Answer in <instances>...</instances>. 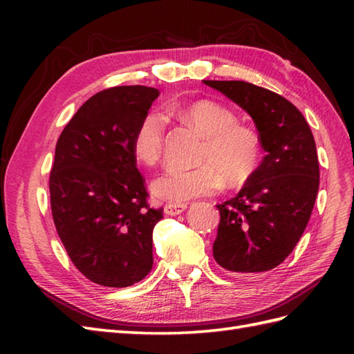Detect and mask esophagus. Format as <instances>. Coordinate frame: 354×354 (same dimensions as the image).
I'll return each instance as SVG.
<instances>
[{"label": "esophagus", "instance_id": "1", "mask_svg": "<svg viewBox=\"0 0 354 354\" xmlns=\"http://www.w3.org/2000/svg\"><path fill=\"white\" fill-rule=\"evenodd\" d=\"M185 208H187L185 204H167L164 207V213L167 216H176L185 212Z\"/></svg>", "mask_w": 354, "mask_h": 354}]
</instances>
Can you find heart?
Masks as SVG:
<instances>
[{
    "instance_id": "b5f03b06",
    "label": "heart",
    "mask_w": 354,
    "mask_h": 354,
    "mask_svg": "<svg viewBox=\"0 0 354 354\" xmlns=\"http://www.w3.org/2000/svg\"><path fill=\"white\" fill-rule=\"evenodd\" d=\"M170 114L181 118L207 137L196 169L171 165L155 179L152 192L167 202H187L208 196L228 185H243L260 162V138L250 127L239 126L237 117L213 102L170 104ZM165 118L158 111L142 117L133 135V152L142 162L155 165L164 153Z\"/></svg>"
}]
</instances>
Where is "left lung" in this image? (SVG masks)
I'll return each instance as SVG.
<instances>
[{"label":"left lung","mask_w":354,"mask_h":354,"mask_svg":"<svg viewBox=\"0 0 354 354\" xmlns=\"http://www.w3.org/2000/svg\"><path fill=\"white\" fill-rule=\"evenodd\" d=\"M243 108L265 158L243 189L217 205L214 260L234 274L266 272L293 251L319 187L317 146L304 115L280 94L242 80H204Z\"/></svg>","instance_id":"left-lung-1"}]
</instances>
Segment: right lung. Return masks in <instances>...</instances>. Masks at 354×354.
<instances>
[{
	"instance_id": "add662e5",
	"label": "right lung",
	"mask_w": 354,
	"mask_h": 354,
	"mask_svg": "<svg viewBox=\"0 0 354 354\" xmlns=\"http://www.w3.org/2000/svg\"><path fill=\"white\" fill-rule=\"evenodd\" d=\"M155 88L103 89L88 99L57 140L50 173L59 237L88 280L106 288L141 281L153 265L152 232L162 208L147 204L133 135Z\"/></svg>"
}]
</instances>
